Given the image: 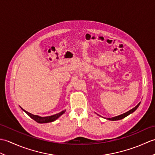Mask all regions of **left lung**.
Wrapping results in <instances>:
<instances>
[{"mask_svg":"<svg viewBox=\"0 0 155 155\" xmlns=\"http://www.w3.org/2000/svg\"><path fill=\"white\" fill-rule=\"evenodd\" d=\"M140 104V103H139V104H138L137 105V106H136L135 107H134V108H132V109H131V110H130L127 111V113H124V114H120V115H118V116L114 117H112V118H107V119L109 120H118L123 119V118H125V117H127L128 115H129L130 114L133 113V112L135 111V110L137 109V108L139 107Z\"/></svg>","mask_w":155,"mask_h":155,"instance_id":"left-lung-1","label":"left lung"}]
</instances>
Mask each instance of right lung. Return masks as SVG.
<instances>
[{
	"label": "right lung",
	"instance_id": "obj_1",
	"mask_svg": "<svg viewBox=\"0 0 155 155\" xmlns=\"http://www.w3.org/2000/svg\"><path fill=\"white\" fill-rule=\"evenodd\" d=\"M21 109L23 111H25V113H27L31 118H32V119L35 120L36 122H37V123H51V122H53L55 120H57V118L60 117L62 114H64L65 113V111H66V110H64L61 111V113H57V114H54V115H51V116L42 117L38 116V115H35V114H32L30 113H28V112L26 111L25 110L23 109L22 108H21Z\"/></svg>",
	"mask_w": 155,
	"mask_h": 155
}]
</instances>
